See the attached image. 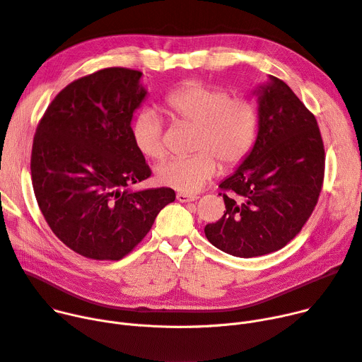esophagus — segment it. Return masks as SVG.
<instances>
[{"mask_svg": "<svg viewBox=\"0 0 362 362\" xmlns=\"http://www.w3.org/2000/svg\"><path fill=\"white\" fill-rule=\"evenodd\" d=\"M176 199L179 202H194L198 199L197 195H187V194H183V192H179V194L176 195Z\"/></svg>", "mask_w": 362, "mask_h": 362, "instance_id": "obj_1", "label": "esophagus"}]
</instances>
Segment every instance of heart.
Segmentation results:
<instances>
[{
	"label": "heart",
	"mask_w": 362,
	"mask_h": 362,
	"mask_svg": "<svg viewBox=\"0 0 362 362\" xmlns=\"http://www.w3.org/2000/svg\"><path fill=\"white\" fill-rule=\"evenodd\" d=\"M164 107L176 124L195 128L189 157H173L156 167L163 186L195 194L216 173L220 161L233 168L250 154L259 128L256 105L243 95H230L223 88L201 81L187 83L164 99ZM136 148L150 158L165 156L164 119L151 107L142 109L132 124Z\"/></svg>",
	"instance_id": "heart-1"
}]
</instances>
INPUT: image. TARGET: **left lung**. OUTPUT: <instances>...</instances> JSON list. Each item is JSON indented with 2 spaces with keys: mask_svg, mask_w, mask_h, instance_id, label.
Returning a JSON list of instances; mask_svg holds the SVG:
<instances>
[{
  "mask_svg": "<svg viewBox=\"0 0 362 362\" xmlns=\"http://www.w3.org/2000/svg\"><path fill=\"white\" fill-rule=\"evenodd\" d=\"M255 93V146L220 185L226 204L221 220L205 226L209 242L237 257L268 255L290 243L315 209L325 177V147L315 115L274 76Z\"/></svg>",
  "mask_w": 362,
  "mask_h": 362,
  "instance_id": "1",
  "label": "left lung"
}]
</instances>
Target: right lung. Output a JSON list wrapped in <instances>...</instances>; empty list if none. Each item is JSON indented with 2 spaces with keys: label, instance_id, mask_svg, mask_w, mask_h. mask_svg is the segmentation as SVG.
<instances>
[{
  "label": "right lung",
  "instance_id": "add662e5",
  "mask_svg": "<svg viewBox=\"0 0 362 362\" xmlns=\"http://www.w3.org/2000/svg\"><path fill=\"white\" fill-rule=\"evenodd\" d=\"M141 77V71L112 66L72 81L36 128V201L54 234L88 259L127 256L176 199L170 187L129 189L151 176L131 128L147 95Z\"/></svg>",
  "mask_w": 362,
  "mask_h": 362
}]
</instances>
